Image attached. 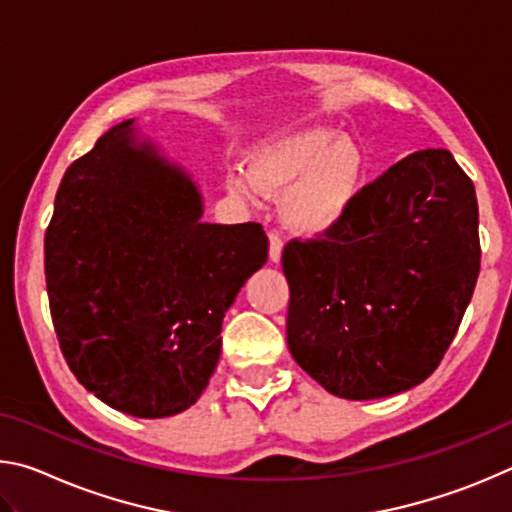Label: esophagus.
I'll return each mask as SVG.
<instances>
[{
  "label": "esophagus",
  "mask_w": 512,
  "mask_h": 512,
  "mask_svg": "<svg viewBox=\"0 0 512 512\" xmlns=\"http://www.w3.org/2000/svg\"><path fill=\"white\" fill-rule=\"evenodd\" d=\"M268 257H271V262H280L282 257V237L275 230L268 232Z\"/></svg>",
  "instance_id": "34e87169"
}]
</instances>
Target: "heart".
Instances as JSON below:
<instances>
[{"instance_id": "b5f03b06", "label": "heart", "mask_w": 512, "mask_h": 512, "mask_svg": "<svg viewBox=\"0 0 512 512\" xmlns=\"http://www.w3.org/2000/svg\"><path fill=\"white\" fill-rule=\"evenodd\" d=\"M363 169V153L350 137L329 128H305L262 146L250 173L237 171L230 178V189L248 203L284 192V225L311 237L332 230L350 212Z\"/></svg>"}]
</instances>
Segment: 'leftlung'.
Segmentation results:
<instances>
[{"label": "left lung", "instance_id": "8db88e82", "mask_svg": "<svg viewBox=\"0 0 512 512\" xmlns=\"http://www.w3.org/2000/svg\"><path fill=\"white\" fill-rule=\"evenodd\" d=\"M298 366L345 400L418 386L452 345L481 268L472 180L445 149L406 155L316 239L282 250Z\"/></svg>", "mask_w": 512, "mask_h": 512}]
</instances>
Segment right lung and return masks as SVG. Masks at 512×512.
I'll return each mask as SVG.
<instances>
[{
  "label": "right lung",
  "instance_id": "add662e5",
  "mask_svg": "<svg viewBox=\"0 0 512 512\" xmlns=\"http://www.w3.org/2000/svg\"><path fill=\"white\" fill-rule=\"evenodd\" d=\"M183 171L133 119L69 164L45 232L49 311L69 370L112 409L167 418L219 363L221 323L268 257L259 223H201Z\"/></svg>",
  "mask_w": 512,
  "mask_h": 512
}]
</instances>
